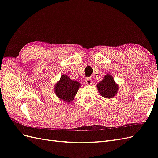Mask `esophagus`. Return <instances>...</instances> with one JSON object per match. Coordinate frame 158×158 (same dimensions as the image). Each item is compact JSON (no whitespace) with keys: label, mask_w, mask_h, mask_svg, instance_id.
Here are the masks:
<instances>
[{"label":"esophagus","mask_w":158,"mask_h":158,"mask_svg":"<svg viewBox=\"0 0 158 158\" xmlns=\"http://www.w3.org/2000/svg\"><path fill=\"white\" fill-rule=\"evenodd\" d=\"M85 82L88 85H91L92 84V79L89 77H88L85 79Z\"/></svg>","instance_id":"1"}]
</instances>
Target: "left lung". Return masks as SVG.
<instances>
[{
    "instance_id": "left-lung-1",
    "label": "left lung",
    "mask_w": 158,
    "mask_h": 158,
    "mask_svg": "<svg viewBox=\"0 0 158 158\" xmlns=\"http://www.w3.org/2000/svg\"><path fill=\"white\" fill-rule=\"evenodd\" d=\"M99 92L102 97L106 98H112L118 92V85L115 84L113 78L110 74H107L102 82L97 85Z\"/></svg>"
}]
</instances>
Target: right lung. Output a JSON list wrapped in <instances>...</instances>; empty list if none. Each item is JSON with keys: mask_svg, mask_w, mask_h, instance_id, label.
<instances>
[{"mask_svg": "<svg viewBox=\"0 0 158 158\" xmlns=\"http://www.w3.org/2000/svg\"><path fill=\"white\" fill-rule=\"evenodd\" d=\"M80 84L77 81L72 80L69 76L62 75L60 80L55 87V92L60 99L66 102H70L77 93Z\"/></svg>", "mask_w": 158, "mask_h": 158, "instance_id": "1", "label": "right lung"}]
</instances>
